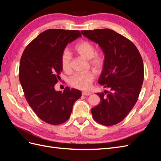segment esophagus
Listing matches in <instances>:
<instances>
[{
    "label": "esophagus",
    "mask_w": 161,
    "mask_h": 161,
    "mask_svg": "<svg viewBox=\"0 0 161 161\" xmlns=\"http://www.w3.org/2000/svg\"><path fill=\"white\" fill-rule=\"evenodd\" d=\"M82 95H91V92L83 91V92H82Z\"/></svg>",
    "instance_id": "34e87169"
}]
</instances>
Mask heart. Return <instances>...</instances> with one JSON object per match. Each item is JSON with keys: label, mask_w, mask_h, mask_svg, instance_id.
I'll return each instance as SVG.
<instances>
[{"label": "heart", "mask_w": 161, "mask_h": 161, "mask_svg": "<svg viewBox=\"0 0 161 161\" xmlns=\"http://www.w3.org/2000/svg\"><path fill=\"white\" fill-rule=\"evenodd\" d=\"M75 51L79 55L89 60L90 65L97 70L99 71L104 64V56L101 53H95L96 50L95 46L88 41H81L75 45ZM71 55L69 51H64L61 56L62 69L65 72H70ZM94 73L88 72L86 73L76 74L70 79V85L76 89L86 91L91 85L94 79Z\"/></svg>", "instance_id": "1"}]
</instances>
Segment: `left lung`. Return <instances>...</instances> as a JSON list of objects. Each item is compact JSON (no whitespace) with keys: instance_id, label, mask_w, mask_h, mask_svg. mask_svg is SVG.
<instances>
[{"instance_id":"1","label":"left lung","mask_w":161,"mask_h":161,"mask_svg":"<svg viewBox=\"0 0 161 161\" xmlns=\"http://www.w3.org/2000/svg\"><path fill=\"white\" fill-rule=\"evenodd\" d=\"M104 53L99 84L109 91L97 95L101 102L91 109L93 119L104 125L119 123L134 108L144 80V65L137 47L128 39L109 29L81 31Z\"/></svg>"}]
</instances>
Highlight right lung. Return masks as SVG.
I'll return each mask as SVG.
<instances>
[{"label": "right lung", "mask_w": 161, "mask_h": 161, "mask_svg": "<svg viewBox=\"0 0 161 161\" xmlns=\"http://www.w3.org/2000/svg\"><path fill=\"white\" fill-rule=\"evenodd\" d=\"M81 37L79 31L51 29L40 33L24 50L19 65V81L27 103L45 122L61 124L70 118L81 91L54 85L62 70L61 56L68 43Z\"/></svg>", "instance_id": "1"}]
</instances>
